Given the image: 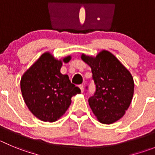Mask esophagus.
<instances>
[{
    "instance_id": "34e87169",
    "label": "esophagus",
    "mask_w": 155,
    "mask_h": 155,
    "mask_svg": "<svg viewBox=\"0 0 155 155\" xmlns=\"http://www.w3.org/2000/svg\"><path fill=\"white\" fill-rule=\"evenodd\" d=\"M79 88H80V89H81V91H82V92H84V85H83V84L79 85Z\"/></svg>"
}]
</instances>
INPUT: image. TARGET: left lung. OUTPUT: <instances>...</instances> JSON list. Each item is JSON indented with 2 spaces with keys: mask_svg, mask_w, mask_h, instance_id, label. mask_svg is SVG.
I'll list each match as a JSON object with an SVG mask.
<instances>
[{
  "mask_svg": "<svg viewBox=\"0 0 155 155\" xmlns=\"http://www.w3.org/2000/svg\"><path fill=\"white\" fill-rule=\"evenodd\" d=\"M92 69L95 92L89 98L92 112L101 123L112 124L123 116L131 104L134 80L129 71L108 51L96 57L82 55ZM86 86V89H87Z\"/></svg>",
  "mask_w": 155,
  "mask_h": 155,
  "instance_id": "1",
  "label": "left lung"
}]
</instances>
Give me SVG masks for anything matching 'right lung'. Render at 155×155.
Returning a JSON list of instances; mask_svg holds the SVG:
<instances>
[{"label":"right lung","instance_id":"1","mask_svg":"<svg viewBox=\"0 0 155 155\" xmlns=\"http://www.w3.org/2000/svg\"><path fill=\"white\" fill-rule=\"evenodd\" d=\"M70 56L63 59L64 63ZM61 60L45 53L23 75L21 88L23 98L30 112L44 121H56L66 112L71 98L80 89L71 83L67 75L60 73Z\"/></svg>","mask_w":155,"mask_h":155}]
</instances>
